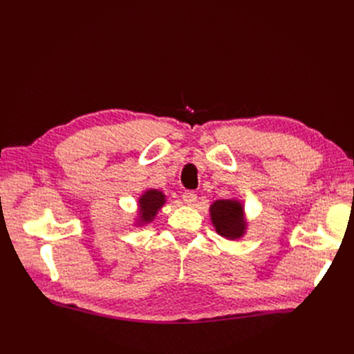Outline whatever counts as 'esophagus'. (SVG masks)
Masks as SVG:
<instances>
[{
  "instance_id": "obj_1",
  "label": "esophagus",
  "mask_w": 354,
  "mask_h": 354,
  "mask_svg": "<svg viewBox=\"0 0 354 354\" xmlns=\"http://www.w3.org/2000/svg\"><path fill=\"white\" fill-rule=\"evenodd\" d=\"M196 201H198V196H196V194H194V192H186V194L183 195V202L187 207H194Z\"/></svg>"
}]
</instances>
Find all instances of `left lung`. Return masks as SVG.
<instances>
[{
  "label": "left lung",
  "instance_id": "8db88e82",
  "mask_svg": "<svg viewBox=\"0 0 354 354\" xmlns=\"http://www.w3.org/2000/svg\"><path fill=\"white\" fill-rule=\"evenodd\" d=\"M209 217L216 232L227 241H238L248 230L243 203L236 198L214 201L209 207Z\"/></svg>",
  "mask_w": 354,
  "mask_h": 354
}]
</instances>
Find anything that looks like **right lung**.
<instances>
[{
	"instance_id": "obj_1",
	"label": "right lung",
	"mask_w": 354,
	"mask_h": 354,
	"mask_svg": "<svg viewBox=\"0 0 354 354\" xmlns=\"http://www.w3.org/2000/svg\"><path fill=\"white\" fill-rule=\"evenodd\" d=\"M167 196L164 195L162 190L159 189H147L145 194L137 199V216L134 218L136 227L147 226L149 223H152L158 212L165 205Z\"/></svg>"
}]
</instances>
